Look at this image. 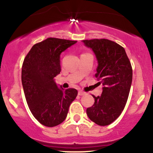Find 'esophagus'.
Wrapping results in <instances>:
<instances>
[{
  "label": "esophagus",
  "mask_w": 153,
  "mask_h": 153,
  "mask_svg": "<svg viewBox=\"0 0 153 153\" xmlns=\"http://www.w3.org/2000/svg\"><path fill=\"white\" fill-rule=\"evenodd\" d=\"M85 93L83 92V91H78V95L79 96H83V95H85Z\"/></svg>",
  "instance_id": "obj_1"
}]
</instances>
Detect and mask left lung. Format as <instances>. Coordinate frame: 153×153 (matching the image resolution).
Instances as JSON below:
<instances>
[{"label": "left lung", "mask_w": 153, "mask_h": 153, "mask_svg": "<svg viewBox=\"0 0 153 153\" xmlns=\"http://www.w3.org/2000/svg\"><path fill=\"white\" fill-rule=\"evenodd\" d=\"M82 42L96 56L95 76L103 85L101 96H93L94 104L87 108V115L98 125H108L120 116L127 101L132 81L131 63L125 50L114 42L96 39Z\"/></svg>", "instance_id": "8db88e82"}]
</instances>
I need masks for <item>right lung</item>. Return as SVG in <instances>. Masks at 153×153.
I'll return each instance as SVG.
<instances>
[{"mask_svg":"<svg viewBox=\"0 0 153 153\" xmlns=\"http://www.w3.org/2000/svg\"><path fill=\"white\" fill-rule=\"evenodd\" d=\"M76 42L47 38L31 47L24 60L22 82L26 102L33 116L46 127L64 122L78 95L76 89L64 90L54 80L61 71V53Z\"/></svg>","mask_w":153,"mask_h":153,"instance_id":"obj_1","label":"right lung"}]
</instances>
